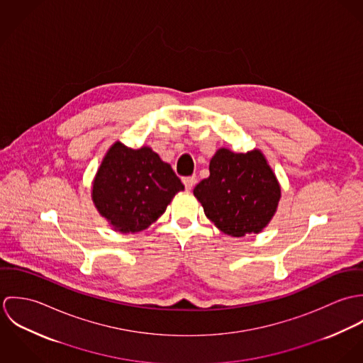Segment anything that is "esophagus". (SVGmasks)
Here are the masks:
<instances>
[{
  "instance_id": "obj_1",
  "label": "esophagus",
  "mask_w": 363,
  "mask_h": 363,
  "mask_svg": "<svg viewBox=\"0 0 363 363\" xmlns=\"http://www.w3.org/2000/svg\"><path fill=\"white\" fill-rule=\"evenodd\" d=\"M196 182H197V179H196L194 176H190V177H184V179H183V183H184L186 190H191V189L196 186Z\"/></svg>"
}]
</instances>
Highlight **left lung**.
Returning a JSON list of instances; mask_svg holds the SVG:
<instances>
[{"label":"left lung","instance_id":"left-lung-1","mask_svg":"<svg viewBox=\"0 0 363 363\" xmlns=\"http://www.w3.org/2000/svg\"><path fill=\"white\" fill-rule=\"evenodd\" d=\"M193 193L208 219L233 238L259 233L281 200L279 182L259 150L238 154L219 148L209 162V177Z\"/></svg>","mask_w":363,"mask_h":363}]
</instances>
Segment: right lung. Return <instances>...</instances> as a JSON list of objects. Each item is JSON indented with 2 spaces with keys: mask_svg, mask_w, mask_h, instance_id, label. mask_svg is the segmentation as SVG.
I'll use <instances>...</instances> for the list:
<instances>
[{
  "mask_svg": "<svg viewBox=\"0 0 363 363\" xmlns=\"http://www.w3.org/2000/svg\"><path fill=\"white\" fill-rule=\"evenodd\" d=\"M184 186L151 147L133 150L116 141L104 154L92 182V201L108 225L121 233L147 229Z\"/></svg>",
  "mask_w": 363,
  "mask_h": 363,
  "instance_id": "obj_1",
  "label": "right lung"
}]
</instances>
